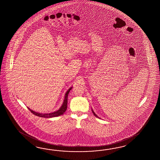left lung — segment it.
<instances>
[{
    "label": "left lung",
    "mask_w": 160,
    "mask_h": 160,
    "mask_svg": "<svg viewBox=\"0 0 160 160\" xmlns=\"http://www.w3.org/2000/svg\"><path fill=\"white\" fill-rule=\"evenodd\" d=\"M92 113H93V114H94V116H95V117H97V118H99V117H98V116L97 115V114H95V113H94V111H93V110H92Z\"/></svg>",
    "instance_id": "1"
}]
</instances>
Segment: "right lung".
<instances>
[{"instance_id":"add662e5","label":"right lung","mask_w":160,"mask_h":160,"mask_svg":"<svg viewBox=\"0 0 160 160\" xmlns=\"http://www.w3.org/2000/svg\"><path fill=\"white\" fill-rule=\"evenodd\" d=\"M72 88V87H70L69 90L66 91L65 95V98H64V100L63 102L62 105L61 106V108L57 111L54 112L52 113H40L38 112H36L35 111L32 110L30 108H28L29 110L33 114H35L37 116L39 117H44V118H51V117H58L59 116L62 115L63 113L65 112V111L67 109V104H68V94L69 93L70 90Z\"/></svg>"}]
</instances>
